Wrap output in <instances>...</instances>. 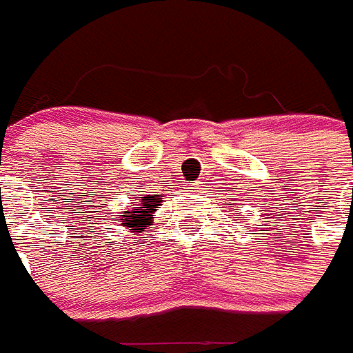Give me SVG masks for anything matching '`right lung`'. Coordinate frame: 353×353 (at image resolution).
<instances>
[{
	"instance_id": "1",
	"label": "right lung",
	"mask_w": 353,
	"mask_h": 353,
	"mask_svg": "<svg viewBox=\"0 0 353 353\" xmlns=\"http://www.w3.org/2000/svg\"><path fill=\"white\" fill-rule=\"evenodd\" d=\"M161 194H153V196H143L138 202V208H132L127 211L125 215L119 216V223L125 228H129L130 232H137L134 236H138L140 232H145V228H150V224L153 223V213L157 208L161 205Z\"/></svg>"
}]
</instances>
